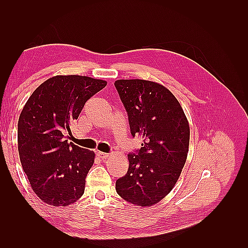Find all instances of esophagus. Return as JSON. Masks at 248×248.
<instances>
[{"mask_svg": "<svg viewBox=\"0 0 248 248\" xmlns=\"http://www.w3.org/2000/svg\"><path fill=\"white\" fill-rule=\"evenodd\" d=\"M96 155L99 157V158H102V159H106L107 157H108V153H104V152H100V151H97Z\"/></svg>", "mask_w": 248, "mask_h": 248, "instance_id": "esophagus-1", "label": "esophagus"}]
</instances>
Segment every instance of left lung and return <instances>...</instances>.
<instances>
[{"instance_id": "1", "label": "left lung", "mask_w": 248, "mask_h": 248, "mask_svg": "<svg viewBox=\"0 0 248 248\" xmlns=\"http://www.w3.org/2000/svg\"><path fill=\"white\" fill-rule=\"evenodd\" d=\"M128 114L131 134L144 140L138 154H128L127 174L117 180L123 200L151 207L167 197L181 175L189 147L188 120L176 97L158 82L115 81Z\"/></svg>"}]
</instances>
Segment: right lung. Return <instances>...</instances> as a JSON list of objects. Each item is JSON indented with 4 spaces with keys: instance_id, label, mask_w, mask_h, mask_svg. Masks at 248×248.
Listing matches in <instances>:
<instances>
[{
    "instance_id": "add662e5",
    "label": "right lung",
    "mask_w": 248,
    "mask_h": 248,
    "mask_svg": "<svg viewBox=\"0 0 248 248\" xmlns=\"http://www.w3.org/2000/svg\"><path fill=\"white\" fill-rule=\"evenodd\" d=\"M108 82L81 76H56L37 88L18 119L19 159L33 191L50 206H68L85 191L95 153L64 140L88 99Z\"/></svg>"
}]
</instances>
